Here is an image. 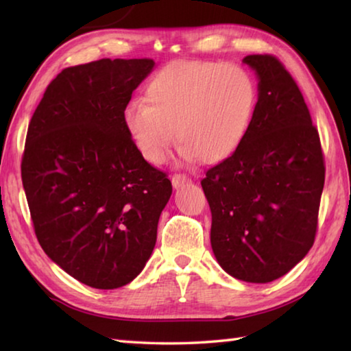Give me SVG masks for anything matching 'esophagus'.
I'll return each instance as SVG.
<instances>
[{
  "instance_id": "1",
  "label": "esophagus",
  "mask_w": 351,
  "mask_h": 351,
  "mask_svg": "<svg viewBox=\"0 0 351 351\" xmlns=\"http://www.w3.org/2000/svg\"><path fill=\"white\" fill-rule=\"evenodd\" d=\"M189 182V178L186 175H181V173H176L171 176V184H173L175 189H180L182 186H186Z\"/></svg>"
}]
</instances>
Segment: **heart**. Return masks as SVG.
<instances>
[{
	"label": "heart",
	"instance_id": "1",
	"mask_svg": "<svg viewBox=\"0 0 351 351\" xmlns=\"http://www.w3.org/2000/svg\"><path fill=\"white\" fill-rule=\"evenodd\" d=\"M258 88L245 68L215 62H173L147 85V102L122 111L130 139L150 164H162L176 142L204 164L232 156L252 125Z\"/></svg>",
	"mask_w": 351,
	"mask_h": 351
}]
</instances>
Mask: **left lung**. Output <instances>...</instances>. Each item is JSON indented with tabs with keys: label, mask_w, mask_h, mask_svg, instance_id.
Here are the masks:
<instances>
[{
	"label": "left lung",
	"mask_w": 351,
	"mask_h": 351,
	"mask_svg": "<svg viewBox=\"0 0 351 351\" xmlns=\"http://www.w3.org/2000/svg\"><path fill=\"white\" fill-rule=\"evenodd\" d=\"M258 77V104L245 141L201 181L212 212L210 243L235 278L268 283L289 272L317 232L325 162L304 96L282 62L243 58Z\"/></svg>",
	"instance_id": "left-lung-1"
}]
</instances>
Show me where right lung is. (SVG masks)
<instances>
[{
    "label": "right lung",
    "mask_w": 351,
    "mask_h": 351,
    "mask_svg": "<svg viewBox=\"0 0 351 351\" xmlns=\"http://www.w3.org/2000/svg\"><path fill=\"white\" fill-rule=\"evenodd\" d=\"M153 66L152 58H102L63 69L29 122L21 180L35 235L54 263L97 289L139 276L171 195L122 122Z\"/></svg>",
    "instance_id": "add662e5"
}]
</instances>
